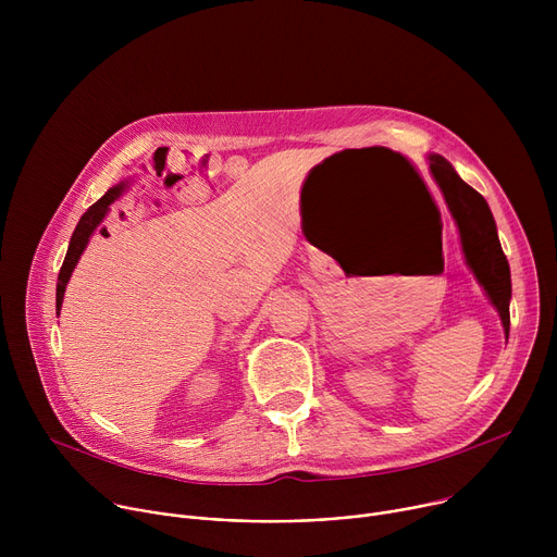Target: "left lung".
I'll return each instance as SVG.
<instances>
[{"mask_svg":"<svg viewBox=\"0 0 557 557\" xmlns=\"http://www.w3.org/2000/svg\"><path fill=\"white\" fill-rule=\"evenodd\" d=\"M430 170L436 178L451 218L460 233L465 262L485 288L490 301L498 310L505 335L509 337V299H511V273L503 253L496 222L487 200L469 187L454 168L438 153H430Z\"/></svg>","mask_w":557,"mask_h":557,"instance_id":"1","label":"left lung"}]
</instances>
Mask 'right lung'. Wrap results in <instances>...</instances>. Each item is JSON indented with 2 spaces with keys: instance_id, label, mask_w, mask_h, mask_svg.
Here are the masks:
<instances>
[{
  "instance_id": "add662e5",
  "label": "right lung",
  "mask_w": 557,
  "mask_h": 557,
  "mask_svg": "<svg viewBox=\"0 0 557 557\" xmlns=\"http://www.w3.org/2000/svg\"><path fill=\"white\" fill-rule=\"evenodd\" d=\"M125 187H127V185L121 183V185L108 189V194H106L99 202H95V205L82 215V220H78V224H76V228H74V233H72V237H70V247H67L65 260H63L61 271H59V282H57V312L61 310L63 293H65V286H67V282H70V275H72V271H74L78 258H82V253L86 251V247H88V243H90L92 233L97 231V226L103 222V218H106L110 205L125 191Z\"/></svg>"
}]
</instances>
